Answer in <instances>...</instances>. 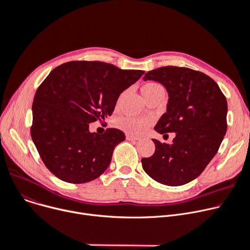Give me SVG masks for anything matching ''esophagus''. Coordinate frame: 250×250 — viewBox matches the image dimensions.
<instances>
[{
	"instance_id": "esophagus-1",
	"label": "esophagus",
	"mask_w": 250,
	"mask_h": 250,
	"mask_svg": "<svg viewBox=\"0 0 250 250\" xmlns=\"http://www.w3.org/2000/svg\"><path fill=\"white\" fill-rule=\"evenodd\" d=\"M126 139L127 140H133V141H137L140 138L138 136H134V135H130V134H126Z\"/></svg>"
}]
</instances>
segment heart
Wrapping results in <instances>:
<instances>
[{
  "label": "heart",
  "mask_w": 250,
  "mask_h": 250,
  "mask_svg": "<svg viewBox=\"0 0 250 250\" xmlns=\"http://www.w3.org/2000/svg\"><path fill=\"white\" fill-rule=\"evenodd\" d=\"M158 91H164V87L161 86L157 83H145L142 86V94L145 97H147L155 92ZM152 123V120L150 118H135V117H125V118H122L117 123V126H118L120 129L123 131L127 132V133L130 134H141L142 132H144L148 126H150Z\"/></svg>",
  "instance_id": "obj_1"
}]
</instances>
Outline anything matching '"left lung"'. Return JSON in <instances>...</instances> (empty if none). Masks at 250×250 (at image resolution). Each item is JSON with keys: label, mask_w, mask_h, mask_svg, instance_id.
Instances as JSON below:
<instances>
[{"label": "left lung", "mask_w": 250, "mask_h": 250, "mask_svg": "<svg viewBox=\"0 0 250 250\" xmlns=\"http://www.w3.org/2000/svg\"><path fill=\"white\" fill-rule=\"evenodd\" d=\"M143 81L163 84L168 95L167 112L154 130L174 132L170 144L152 139L155 152L142 158L154 181L182 186L203 172L217 153L227 130V101L214 80L188 67L165 66L145 73Z\"/></svg>", "instance_id": "1"}]
</instances>
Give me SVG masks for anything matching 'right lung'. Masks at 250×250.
Instances as JSON below:
<instances>
[{"instance_id": "obj_1", "label": "right lung", "mask_w": 250, "mask_h": 250, "mask_svg": "<svg viewBox=\"0 0 250 250\" xmlns=\"http://www.w3.org/2000/svg\"><path fill=\"white\" fill-rule=\"evenodd\" d=\"M143 73L100 62H70L49 73L34 97L31 137L55 177L83 184L108 168L125 134L115 128L92 133L90 123L111 116L120 94Z\"/></svg>"}]
</instances>
